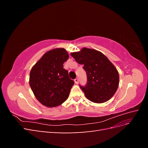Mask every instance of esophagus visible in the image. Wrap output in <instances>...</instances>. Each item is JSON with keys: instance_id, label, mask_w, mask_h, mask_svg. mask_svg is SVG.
<instances>
[{"instance_id": "1", "label": "esophagus", "mask_w": 148, "mask_h": 148, "mask_svg": "<svg viewBox=\"0 0 148 148\" xmlns=\"http://www.w3.org/2000/svg\"><path fill=\"white\" fill-rule=\"evenodd\" d=\"M75 83H76V84H78V82H79V80H78V78H76V79H75Z\"/></svg>"}]
</instances>
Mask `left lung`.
<instances>
[{"label": "left lung", "mask_w": 148, "mask_h": 148, "mask_svg": "<svg viewBox=\"0 0 148 148\" xmlns=\"http://www.w3.org/2000/svg\"><path fill=\"white\" fill-rule=\"evenodd\" d=\"M71 56L84 65L86 72L87 84L79 86L87 99L95 103H103L111 99L117 90L119 75L107 57L95 49L86 47L71 52Z\"/></svg>", "instance_id": "8db88e82"}]
</instances>
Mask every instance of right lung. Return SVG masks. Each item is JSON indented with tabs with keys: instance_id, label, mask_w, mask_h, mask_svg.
Masks as SVG:
<instances>
[{
	"instance_id": "obj_1",
	"label": "right lung",
	"mask_w": 148,
	"mask_h": 148,
	"mask_svg": "<svg viewBox=\"0 0 148 148\" xmlns=\"http://www.w3.org/2000/svg\"><path fill=\"white\" fill-rule=\"evenodd\" d=\"M69 58L65 49H53L44 53L31 69L29 86L43 106H59L69 97L74 84L69 71L64 69L63 64Z\"/></svg>"
}]
</instances>
